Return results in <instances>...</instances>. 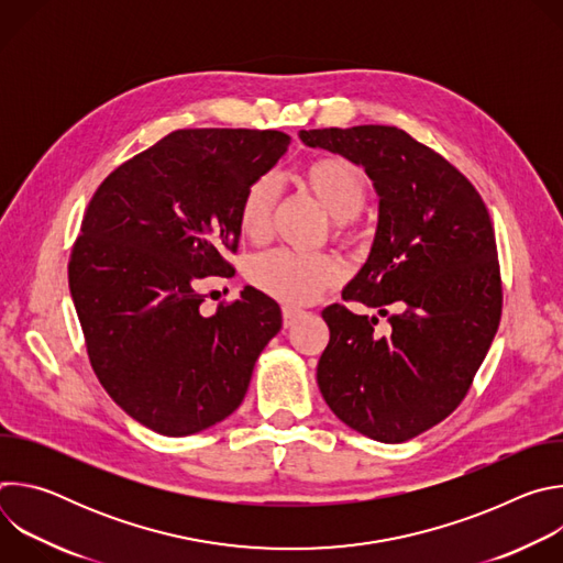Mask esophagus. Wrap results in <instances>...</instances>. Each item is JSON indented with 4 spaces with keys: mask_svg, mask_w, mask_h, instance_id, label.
I'll return each instance as SVG.
<instances>
[{
    "mask_svg": "<svg viewBox=\"0 0 563 563\" xmlns=\"http://www.w3.org/2000/svg\"><path fill=\"white\" fill-rule=\"evenodd\" d=\"M300 313H302V311H300L298 307L285 305V307H283V325H285V328H291V325L296 323V320L300 318Z\"/></svg>",
    "mask_w": 563,
    "mask_h": 563,
    "instance_id": "1",
    "label": "esophagus"
}]
</instances>
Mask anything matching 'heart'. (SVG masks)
Returning <instances> with one entry per match:
<instances>
[{
    "instance_id": "b5f03b06",
    "label": "heart",
    "mask_w": 563,
    "mask_h": 563,
    "mask_svg": "<svg viewBox=\"0 0 563 563\" xmlns=\"http://www.w3.org/2000/svg\"><path fill=\"white\" fill-rule=\"evenodd\" d=\"M302 178L318 202L336 220V235H345L350 220L363 211L369 196V185L363 172L347 157L323 155L305 167ZM278 196L280 187L274 174L254 178L238 205L240 233L250 240L267 238ZM247 276L254 287L272 298L289 305H305L341 283L343 265L332 254L274 250L254 256Z\"/></svg>"
}]
</instances>
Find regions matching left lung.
I'll return each instance as SVG.
<instances>
[{"label": "left lung", "mask_w": 563, "mask_h": 563, "mask_svg": "<svg viewBox=\"0 0 563 563\" xmlns=\"http://www.w3.org/2000/svg\"><path fill=\"white\" fill-rule=\"evenodd\" d=\"M307 146L365 167L378 194L367 263L343 300L387 316L330 305V343L318 387L352 430L404 443L441 423L465 398L497 334L504 305L490 213L443 155L396 126L309 129Z\"/></svg>", "instance_id": "8db88e82"}]
</instances>
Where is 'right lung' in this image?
<instances>
[{
	"mask_svg": "<svg viewBox=\"0 0 563 563\" xmlns=\"http://www.w3.org/2000/svg\"><path fill=\"white\" fill-rule=\"evenodd\" d=\"M289 135L180 129L111 172L93 194L68 261L91 367L144 428L187 437L227 419L278 334L274 298L245 287L202 316L198 285L229 276L238 205Z\"/></svg>",
	"mask_w": 563,
	"mask_h": 563,
	"instance_id": "right-lung-1",
	"label": "right lung"
}]
</instances>
